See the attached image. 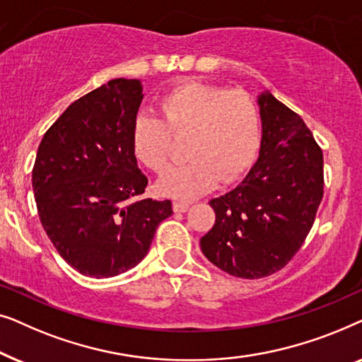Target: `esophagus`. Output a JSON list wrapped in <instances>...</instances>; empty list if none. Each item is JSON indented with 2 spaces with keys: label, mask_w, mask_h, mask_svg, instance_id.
Listing matches in <instances>:
<instances>
[{
  "label": "esophagus",
  "mask_w": 362,
  "mask_h": 362,
  "mask_svg": "<svg viewBox=\"0 0 362 362\" xmlns=\"http://www.w3.org/2000/svg\"><path fill=\"white\" fill-rule=\"evenodd\" d=\"M173 209H175V212H186L187 209H189V202L175 201L173 202Z\"/></svg>",
  "instance_id": "1"
}]
</instances>
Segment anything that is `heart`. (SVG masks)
I'll use <instances>...</instances> for the list:
<instances>
[{
	"instance_id": "1",
	"label": "heart",
	"mask_w": 362,
	"mask_h": 362,
	"mask_svg": "<svg viewBox=\"0 0 362 362\" xmlns=\"http://www.w3.org/2000/svg\"><path fill=\"white\" fill-rule=\"evenodd\" d=\"M161 118L138 113L132 127V148L148 170L163 173L170 165L175 138H186L189 160L171 168L158 182L163 196L192 199L217 181L230 185L254 165L260 146V113L249 93L204 82H182L160 98Z\"/></svg>"
}]
</instances>
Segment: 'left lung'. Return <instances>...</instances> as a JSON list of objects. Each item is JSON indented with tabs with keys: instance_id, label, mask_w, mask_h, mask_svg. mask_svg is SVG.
<instances>
[{
	"instance_id": "1",
	"label": "left lung",
	"mask_w": 362,
	"mask_h": 362,
	"mask_svg": "<svg viewBox=\"0 0 362 362\" xmlns=\"http://www.w3.org/2000/svg\"><path fill=\"white\" fill-rule=\"evenodd\" d=\"M259 160L235 189L209 204L212 229L201 239L206 259L239 279H262L300 250L323 199V153L301 117L269 90L257 97Z\"/></svg>"
}]
</instances>
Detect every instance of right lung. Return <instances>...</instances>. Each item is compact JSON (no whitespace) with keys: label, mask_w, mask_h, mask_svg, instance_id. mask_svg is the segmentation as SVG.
Listing matches in <instances>:
<instances>
[{"label":"right lung","mask_w":362,"mask_h":362,"mask_svg":"<svg viewBox=\"0 0 362 362\" xmlns=\"http://www.w3.org/2000/svg\"><path fill=\"white\" fill-rule=\"evenodd\" d=\"M143 100L138 78H115L72 103L39 145L33 189L59 255L82 275H120L145 259L171 201L141 199L148 185L132 148Z\"/></svg>","instance_id":"obj_1"}]
</instances>
